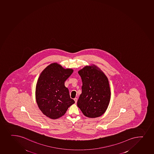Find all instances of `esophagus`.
<instances>
[{"instance_id": "34e87169", "label": "esophagus", "mask_w": 154, "mask_h": 154, "mask_svg": "<svg viewBox=\"0 0 154 154\" xmlns=\"http://www.w3.org/2000/svg\"><path fill=\"white\" fill-rule=\"evenodd\" d=\"M74 100H75V103H76L77 101H78V98H75V99H74Z\"/></svg>"}]
</instances>
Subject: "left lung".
<instances>
[{
    "label": "left lung",
    "mask_w": 154,
    "mask_h": 154,
    "mask_svg": "<svg viewBox=\"0 0 154 154\" xmlns=\"http://www.w3.org/2000/svg\"><path fill=\"white\" fill-rule=\"evenodd\" d=\"M83 86L77 105L86 117L95 118L102 116L109 106L110 90L109 80L95 65L86 66L78 72Z\"/></svg>",
    "instance_id": "obj_1"
}]
</instances>
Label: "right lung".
<instances>
[{"mask_svg":"<svg viewBox=\"0 0 154 154\" xmlns=\"http://www.w3.org/2000/svg\"><path fill=\"white\" fill-rule=\"evenodd\" d=\"M73 71L72 69H65L54 63L41 73L36 86V101L40 110L47 117L52 119L59 118L75 103L64 85L65 81Z\"/></svg>","mask_w":154,"mask_h":154,"instance_id":"1","label":"right lung"}]
</instances>
